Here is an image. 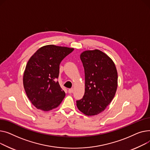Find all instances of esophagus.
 <instances>
[{"instance_id":"obj_1","label":"esophagus","mask_w":150,"mask_h":150,"mask_svg":"<svg viewBox=\"0 0 150 150\" xmlns=\"http://www.w3.org/2000/svg\"><path fill=\"white\" fill-rule=\"evenodd\" d=\"M73 92V88H71V89H69V90H68V93H69L71 94V93H72Z\"/></svg>"}]
</instances>
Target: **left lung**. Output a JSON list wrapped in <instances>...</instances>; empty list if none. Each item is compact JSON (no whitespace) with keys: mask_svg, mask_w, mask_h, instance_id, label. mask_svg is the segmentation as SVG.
Here are the masks:
<instances>
[{"mask_svg":"<svg viewBox=\"0 0 150 150\" xmlns=\"http://www.w3.org/2000/svg\"><path fill=\"white\" fill-rule=\"evenodd\" d=\"M85 71V94L76 101L79 111L86 116L103 111L115 96L117 72L112 59L99 50H87L80 56Z\"/></svg>","mask_w":150,"mask_h":150,"instance_id":"1","label":"left lung"}]
</instances>
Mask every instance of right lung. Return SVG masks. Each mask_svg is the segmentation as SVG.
I'll list each match as a JSON object with an SVG mask.
<instances>
[{
    "mask_svg": "<svg viewBox=\"0 0 150 150\" xmlns=\"http://www.w3.org/2000/svg\"><path fill=\"white\" fill-rule=\"evenodd\" d=\"M74 48L54 45L43 46L30 57L26 65L23 83L26 95L39 110L48 111L57 108L65 98L57 79L59 65Z\"/></svg>",
    "mask_w": 150,
    "mask_h": 150,
    "instance_id": "obj_1",
    "label": "right lung"
}]
</instances>
